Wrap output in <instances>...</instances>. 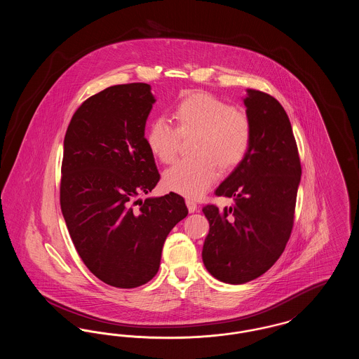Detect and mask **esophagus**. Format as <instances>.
<instances>
[{
	"label": "esophagus",
	"instance_id": "obj_1",
	"mask_svg": "<svg viewBox=\"0 0 359 359\" xmlns=\"http://www.w3.org/2000/svg\"><path fill=\"white\" fill-rule=\"evenodd\" d=\"M186 205H187L188 211H189V212H195V211L198 210V205H196L192 199H187V201H186Z\"/></svg>",
	"mask_w": 359,
	"mask_h": 359
}]
</instances>
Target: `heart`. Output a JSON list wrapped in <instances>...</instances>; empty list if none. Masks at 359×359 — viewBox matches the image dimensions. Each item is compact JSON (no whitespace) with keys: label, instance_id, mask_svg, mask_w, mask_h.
Returning a JSON list of instances; mask_svg holds the SVG:
<instances>
[{"label":"heart","instance_id":"b5f03b06","mask_svg":"<svg viewBox=\"0 0 359 359\" xmlns=\"http://www.w3.org/2000/svg\"><path fill=\"white\" fill-rule=\"evenodd\" d=\"M176 128L170 121L154 118L147 129L145 144L161 163L175 158L180 135H198L196 158L180 160L164 172L167 189L187 198H199L222 170L237 167L250 149L253 128L249 116L229 103L203 91L189 93L172 111Z\"/></svg>","mask_w":359,"mask_h":359}]
</instances>
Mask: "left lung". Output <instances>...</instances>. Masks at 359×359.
<instances>
[{"label":"left lung","instance_id":"obj_1","mask_svg":"<svg viewBox=\"0 0 359 359\" xmlns=\"http://www.w3.org/2000/svg\"><path fill=\"white\" fill-rule=\"evenodd\" d=\"M253 136L250 149L215 195L231 207H203L210 231L205 269L227 284L255 280L273 266L290 237L302 165L290 118L272 95L248 88L243 98Z\"/></svg>","mask_w":359,"mask_h":359}]
</instances>
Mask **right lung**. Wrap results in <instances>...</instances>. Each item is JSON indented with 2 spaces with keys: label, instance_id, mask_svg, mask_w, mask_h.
Instances as JSON below:
<instances>
[{
  "label": "right lung",
  "instance_id": "1",
  "mask_svg": "<svg viewBox=\"0 0 359 359\" xmlns=\"http://www.w3.org/2000/svg\"><path fill=\"white\" fill-rule=\"evenodd\" d=\"M154 102L147 83L107 87L79 106L65 137L60 207L69 237L88 271L116 288L154 278L165 239L188 214L175 192L140 199L160 180L145 144Z\"/></svg>",
  "mask_w": 359,
  "mask_h": 359
}]
</instances>
